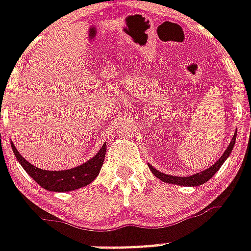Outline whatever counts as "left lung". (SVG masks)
<instances>
[{
    "label": "left lung",
    "mask_w": 251,
    "mask_h": 251,
    "mask_svg": "<svg viewBox=\"0 0 251 251\" xmlns=\"http://www.w3.org/2000/svg\"><path fill=\"white\" fill-rule=\"evenodd\" d=\"M234 142H236V134H234V137L232 138V141H230V143L228 145L226 150L222 155V157H220L212 167L207 168L206 171H202L201 173H195V175L193 176H189V177H178V176L165 175V173H161V172H159L157 169H155L152 165L149 164V167L153 175L156 176L157 178H160L163 182L172 183V185H179V186H199V185L207 182V181L220 169L223 163L226 160V157L229 156L230 152H232V150H233L234 147Z\"/></svg>",
    "instance_id": "8db88e82"
}]
</instances>
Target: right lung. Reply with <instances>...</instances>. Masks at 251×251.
I'll return each mask as SVG.
<instances>
[{
	"label": "right lung",
	"instance_id": "obj_1",
	"mask_svg": "<svg viewBox=\"0 0 251 251\" xmlns=\"http://www.w3.org/2000/svg\"><path fill=\"white\" fill-rule=\"evenodd\" d=\"M11 149H13V152L18 161L25 168V171L41 187H44L45 190L60 191V193L76 190V189L87 186L88 183L92 182L98 177L99 172L101 169L106 152V145L104 143L101 149L99 150V152L92 159L86 161L84 164L78 165L72 169H66V171H45V169L33 167L31 163L25 160V157L18 152V150L15 149L13 143H11Z\"/></svg>",
	"mask_w": 251,
	"mask_h": 251
}]
</instances>
